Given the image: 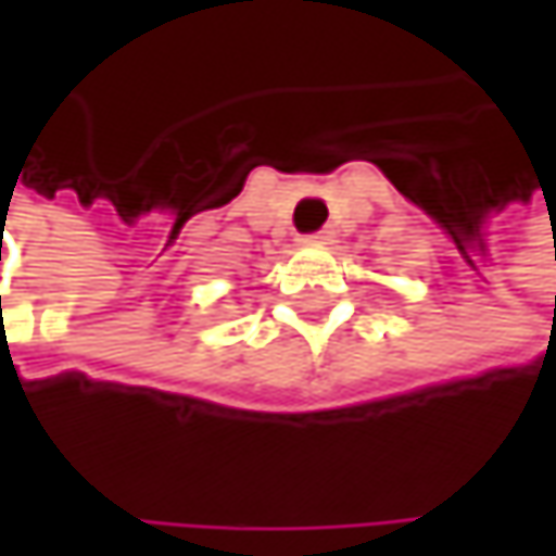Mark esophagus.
<instances>
[{"label":"esophagus","mask_w":556,"mask_h":556,"mask_svg":"<svg viewBox=\"0 0 556 556\" xmlns=\"http://www.w3.org/2000/svg\"><path fill=\"white\" fill-rule=\"evenodd\" d=\"M302 241L305 244H328L331 241V231H315V235H305Z\"/></svg>","instance_id":"1"}]
</instances>
